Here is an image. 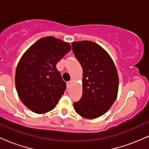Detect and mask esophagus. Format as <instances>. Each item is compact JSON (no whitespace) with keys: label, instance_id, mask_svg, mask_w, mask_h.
I'll return each mask as SVG.
<instances>
[{"label":"esophagus","instance_id":"34e87169","mask_svg":"<svg viewBox=\"0 0 149 149\" xmlns=\"http://www.w3.org/2000/svg\"><path fill=\"white\" fill-rule=\"evenodd\" d=\"M72 84H73V81H72V80H70V81H69L67 83V87H68V88H70V87L72 85Z\"/></svg>","mask_w":149,"mask_h":149}]
</instances>
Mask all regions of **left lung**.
<instances>
[{
    "label": "left lung",
    "mask_w": 149,
    "mask_h": 149,
    "mask_svg": "<svg viewBox=\"0 0 149 149\" xmlns=\"http://www.w3.org/2000/svg\"><path fill=\"white\" fill-rule=\"evenodd\" d=\"M75 56L83 68V94L73 107L82 117L93 119L106 113L117 98L119 79L109 53L90 40L73 42Z\"/></svg>",
    "instance_id": "1"
}]
</instances>
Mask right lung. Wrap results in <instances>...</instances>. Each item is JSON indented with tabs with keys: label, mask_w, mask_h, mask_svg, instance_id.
Here are the masks:
<instances>
[{
	"label": "right lung",
	"mask_w": 149,
	"mask_h": 149,
	"mask_svg": "<svg viewBox=\"0 0 149 149\" xmlns=\"http://www.w3.org/2000/svg\"><path fill=\"white\" fill-rule=\"evenodd\" d=\"M71 49L69 42L53 36L41 38L24 53L15 71V87L20 100L29 110L50 111L64 95L66 83L57 62Z\"/></svg>",
	"instance_id": "add662e5"
}]
</instances>
